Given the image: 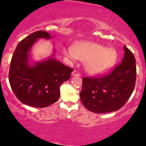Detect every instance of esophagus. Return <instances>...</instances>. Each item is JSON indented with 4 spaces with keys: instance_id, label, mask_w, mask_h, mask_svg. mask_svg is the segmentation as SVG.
I'll use <instances>...</instances> for the list:
<instances>
[{
    "instance_id": "obj_1",
    "label": "esophagus",
    "mask_w": 146,
    "mask_h": 146,
    "mask_svg": "<svg viewBox=\"0 0 146 146\" xmlns=\"http://www.w3.org/2000/svg\"><path fill=\"white\" fill-rule=\"evenodd\" d=\"M71 75L72 76H80V73H78V71H76V70H74L73 72H72L71 73Z\"/></svg>"
}]
</instances>
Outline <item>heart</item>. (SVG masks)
<instances>
[{"label": "heart", "instance_id": "b5f03b06", "mask_svg": "<svg viewBox=\"0 0 146 146\" xmlns=\"http://www.w3.org/2000/svg\"><path fill=\"white\" fill-rule=\"evenodd\" d=\"M64 53L72 60L84 61V66L87 73L99 75L113 67L117 59L113 48H106L93 42H82L73 45L72 49H64Z\"/></svg>", "mask_w": 146, "mask_h": 146}]
</instances>
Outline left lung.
Listing matches in <instances>:
<instances>
[{
	"label": "left lung",
	"mask_w": 146,
	"mask_h": 146,
	"mask_svg": "<svg viewBox=\"0 0 146 146\" xmlns=\"http://www.w3.org/2000/svg\"><path fill=\"white\" fill-rule=\"evenodd\" d=\"M121 63L108 75L84 77L80 100L90 111L105 113L120 109L131 96L136 82V60L133 53L123 46Z\"/></svg>",
	"instance_id": "obj_1"
}]
</instances>
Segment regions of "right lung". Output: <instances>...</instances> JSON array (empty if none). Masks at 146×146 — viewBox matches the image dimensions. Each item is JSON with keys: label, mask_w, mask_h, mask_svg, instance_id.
Listing matches in <instances>:
<instances>
[{"label": "right lung", "mask_w": 146, "mask_h": 146, "mask_svg": "<svg viewBox=\"0 0 146 146\" xmlns=\"http://www.w3.org/2000/svg\"><path fill=\"white\" fill-rule=\"evenodd\" d=\"M38 38L49 39L51 36L44 31H35L18 43L10 63L9 81L22 103L44 108L59 100L60 86L71 78L73 69L53 57L30 66L28 53Z\"/></svg>", "instance_id": "right-lung-1"}]
</instances>
